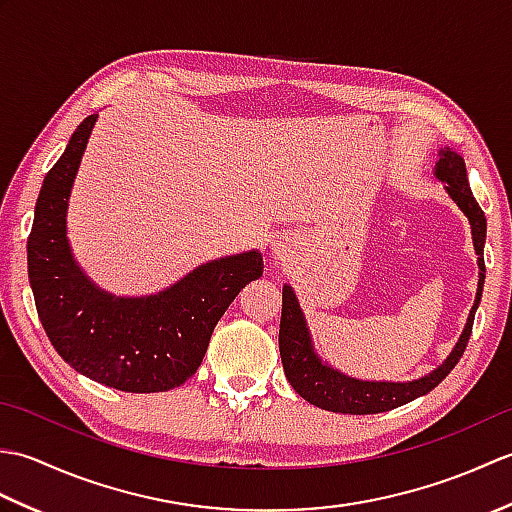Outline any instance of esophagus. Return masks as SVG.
Returning <instances> with one entry per match:
<instances>
[{
    "mask_svg": "<svg viewBox=\"0 0 512 512\" xmlns=\"http://www.w3.org/2000/svg\"><path fill=\"white\" fill-rule=\"evenodd\" d=\"M273 250H275V257L284 259L288 255V239L286 237H277L275 244H273Z\"/></svg>",
    "mask_w": 512,
    "mask_h": 512,
    "instance_id": "obj_1",
    "label": "esophagus"
}]
</instances>
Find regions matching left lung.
<instances>
[{
	"mask_svg": "<svg viewBox=\"0 0 512 512\" xmlns=\"http://www.w3.org/2000/svg\"><path fill=\"white\" fill-rule=\"evenodd\" d=\"M438 156L440 160L436 162L433 176H436L440 182H444V191L449 193V198L460 206V211L466 215V220H469L475 255H477V268H480L475 303L469 312V319H466V325L458 343L453 345L451 354L444 358L442 365H438L433 372L424 374L422 378H416V380H398V383H391V380H361V378L347 376L341 372V369L321 361V356L317 354V350H314L306 314H303L299 306L295 290L286 284L284 292H281L284 306H281V323H279V354H281V363H284L288 383L301 398H306L310 405L321 407L325 411H334V413H354V416L396 409L424 394H429L433 387H438L442 380L451 374V369L458 365V361L462 358L466 343L471 339L475 310L480 306L482 290H484L486 215L480 209L477 200L473 198V191L469 187V176H466L464 158L451 147H442Z\"/></svg>",
	"mask_w": 512,
	"mask_h": 512,
	"instance_id": "left-lung-1",
	"label": "left lung"
}]
</instances>
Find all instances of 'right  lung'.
Masks as SVG:
<instances>
[{"label": "right lung", "instance_id": "add662e5", "mask_svg": "<svg viewBox=\"0 0 512 512\" xmlns=\"http://www.w3.org/2000/svg\"><path fill=\"white\" fill-rule=\"evenodd\" d=\"M99 114L76 127L63 156L43 178L28 237V279L39 321L54 350L96 383L154 394L195 374L211 334L248 281L264 273L259 250L211 259L147 297H116L76 264L68 204L83 151Z\"/></svg>", "mask_w": 512, "mask_h": 512}]
</instances>
